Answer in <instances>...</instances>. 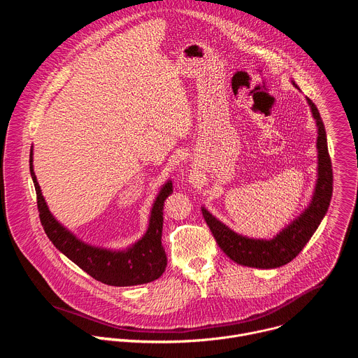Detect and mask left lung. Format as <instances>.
I'll use <instances>...</instances> for the list:
<instances>
[{
    "label": "left lung",
    "instance_id": "1",
    "mask_svg": "<svg viewBox=\"0 0 358 358\" xmlns=\"http://www.w3.org/2000/svg\"><path fill=\"white\" fill-rule=\"evenodd\" d=\"M308 101L317 124L319 174L312 202L304 213L300 214L285 229H282L275 238L253 239L234 232L206 208H201L203 220L210 227L220 248L225 252L228 258L239 265L259 269H273L289 264L313 236L329 210L333 194V169L327 148V137L316 105L310 99H308Z\"/></svg>",
    "mask_w": 358,
    "mask_h": 358
}]
</instances>
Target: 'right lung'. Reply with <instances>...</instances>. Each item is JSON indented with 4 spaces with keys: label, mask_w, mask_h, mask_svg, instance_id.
<instances>
[{
    "label": "right lung",
    "mask_w": 358,
    "mask_h": 358,
    "mask_svg": "<svg viewBox=\"0 0 358 358\" xmlns=\"http://www.w3.org/2000/svg\"><path fill=\"white\" fill-rule=\"evenodd\" d=\"M29 171L36 191V206L45 234L52 243L93 279L110 286H134L159 279L167 266L166 250L162 245L163 208L166 198L173 192V182L167 181L152 203L150 222L144 236L126 250H109L87 245L64 228L48 210L32 167Z\"/></svg>",
    "instance_id": "1"
}]
</instances>
